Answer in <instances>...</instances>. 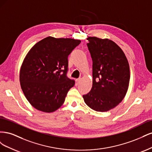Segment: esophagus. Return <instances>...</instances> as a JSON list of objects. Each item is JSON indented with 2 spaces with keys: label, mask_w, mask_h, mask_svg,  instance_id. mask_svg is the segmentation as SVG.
<instances>
[{
  "label": "esophagus",
  "mask_w": 152,
  "mask_h": 152,
  "mask_svg": "<svg viewBox=\"0 0 152 152\" xmlns=\"http://www.w3.org/2000/svg\"><path fill=\"white\" fill-rule=\"evenodd\" d=\"M80 81H81V79L80 78H79V79H77V80H76V82H77V84H79L80 82Z\"/></svg>",
  "instance_id": "obj_1"
}]
</instances>
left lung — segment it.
Instances as JSON below:
<instances>
[{
	"label": "left lung",
	"mask_w": 152,
	"mask_h": 152,
	"mask_svg": "<svg viewBox=\"0 0 152 152\" xmlns=\"http://www.w3.org/2000/svg\"><path fill=\"white\" fill-rule=\"evenodd\" d=\"M87 39L93 60V80L91 91L83 98L95 111L107 112L125 97L129 84V65L123 50L112 40L96 37Z\"/></svg>",
	"instance_id": "8db88e82"
}]
</instances>
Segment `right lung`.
I'll return each instance as SVG.
<instances>
[{
	"label": "right lung",
	"mask_w": 152,
	"mask_h": 152,
	"mask_svg": "<svg viewBox=\"0 0 152 152\" xmlns=\"http://www.w3.org/2000/svg\"><path fill=\"white\" fill-rule=\"evenodd\" d=\"M81 41L48 37L35 44L25 58L20 69L23 92L37 110L50 113L65 102L75 85L67 77L68 56Z\"/></svg>",
	"instance_id": "1"
}]
</instances>
